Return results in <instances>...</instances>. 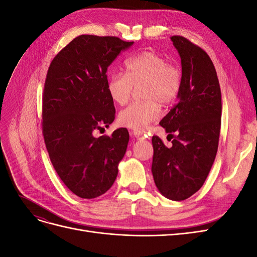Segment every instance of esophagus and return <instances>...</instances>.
<instances>
[{
    "label": "esophagus",
    "instance_id": "1",
    "mask_svg": "<svg viewBox=\"0 0 257 257\" xmlns=\"http://www.w3.org/2000/svg\"><path fill=\"white\" fill-rule=\"evenodd\" d=\"M132 135H133L137 139V141H145V139H146V137L143 134L138 133V132H134V133L132 134Z\"/></svg>",
    "mask_w": 257,
    "mask_h": 257
}]
</instances>
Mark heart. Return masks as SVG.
I'll return each instance as SVG.
<instances>
[{"mask_svg":"<svg viewBox=\"0 0 257 257\" xmlns=\"http://www.w3.org/2000/svg\"><path fill=\"white\" fill-rule=\"evenodd\" d=\"M125 74L115 72L107 81V91L115 104L128 102L134 87L143 102H136L118 114L120 125L143 132L160 115V106L175 102L180 94L182 73L178 66L154 51H143L124 61Z\"/></svg>","mask_w":257,"mask_h":257,"instance_id":"1","label":"heart"}]
</instances>
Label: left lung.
Segmentation results:
<instances>
[{
	"mask_svg": "<svg viewBox=\"0 0 257 257\" xmlns=\"http://www.w3.org/2000/svg\"><path fill=\"white\" fill-rule=\"evenodd\" d=\"M181 58L178 102L160 122L174 139L167 148L152 137V175L162 195L184 200L207 179L219 146L222 97L219 79L206 51L183 36L170 37ZM176 134V136L173 134Z\"/></svg>",
	"mask_w": 257,
	"mask_h": 257,
	"instance_id": "obj_1",
	"label": "left lung"
}]
</instances>
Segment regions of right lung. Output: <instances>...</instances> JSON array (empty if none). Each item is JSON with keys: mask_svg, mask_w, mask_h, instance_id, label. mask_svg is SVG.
<instances>
[{"mask_svg": "<svg viewBox=\"0 0 257 257\" xmlns=\"http://www.w3.org/2000/svg\"><path fill=\"white\" fill-rule=\"evenodd\" d=\"M134 42L80 35L51 61L43 93V135L52 165L75 195L95 198L109 190L125 154L126 128L93 136L114 120L107 69Z\"/></svg>", "mask_w": 257, "mask_h": 257, "instance_id": "obj_1", "label": "right lung"}]
</instances>
